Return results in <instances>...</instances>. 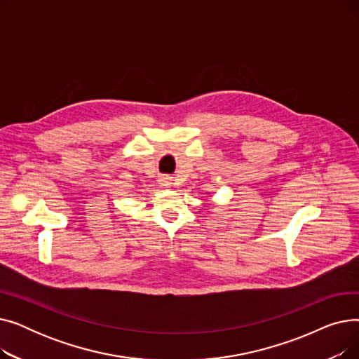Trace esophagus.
Masks as SVG:
<instances>
[{"label":"esophagus","instance_id":"esophagus-1","mask_svg":"<svg viewBox=\"0 0 359 359\" xmlns=\"http://www.w3.org/2000/svg\"><path fill=\"white\" fill-rule=\"evenodd\" d=\"M164 186H167V184H164Z\"/></svg>","mask_w":359,"mask_h":359}]
</instances>
